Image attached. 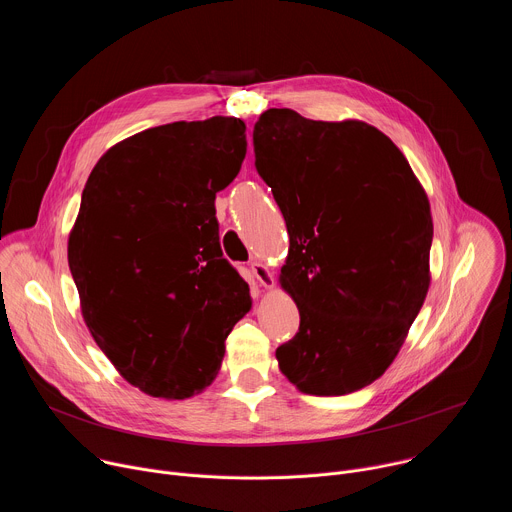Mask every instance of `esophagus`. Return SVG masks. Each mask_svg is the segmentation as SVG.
Instances as JSON below:
<instances>
[{
  "instance_id": "obj_1",
  "label": "esophagus",
  "mask_w": 512,
  "mask_h": 512,
  "mask_svg": "<svg viewBox=\"0 0 512 512\" xmlns=\"http://www.w3.org/2000/svg\"><path fill=\"white\" fill-rule=\"evenodd\" d=\"M251 271H253V277H255L265 289H271V287H273V273H271V269H269L263 261H253V263H251Z\"/></svg>"
}]
</instances>
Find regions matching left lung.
<instances>
[{"instance_id": "1", "label": "left lung", "mask_w": 512, "mask_h": 512, "mask_svg": "<svg viewBox=\"0 0 512 512\" xmlns=\"http://www.w3.org/2000/svg\"><path fill=\"white\" fill-rule=\"evenodd\" d=\"M255 166L285 218L281 287L300 332L275 350L306 395H348L399 354L431 281L433 221L407 158L377 127L267 109Z\"/></svg>"}]
</instances>
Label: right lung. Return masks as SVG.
Segmentation results:
<instances>
[{
	"label": "right lung",
	"mask_w": 512,
	"mask_h": 512,
	"mask_svg": "<svg viewBox=\"0 0 512 512\" xmlns=\"http://www.w3.org/2000/svg\"><path fill=\"white\" fill-rule=\"evenodd\" d=\"M245 129L216 115L139 131L109 148L85 184L68 267L95 342L145 395L202 393L251 310L214 210L245 160Z\"/></svg>",
	"instance_id": "obj_1"
}]
</instances>
